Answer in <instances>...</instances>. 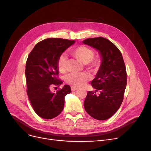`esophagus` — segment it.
<instances>
[{
  "label": "esophagus",
  "instance_id": "34e87169",
  "mask_svg": "<svg viewBox=\"0 0 151 151\" xmlns=\"http://www.w3.org/2000/svg\"><path fill=\"white\" fill-rule=\"evenodd\" d=\"M71 91H75L77 89H78V88H76V87H75V86H71Z\"/></svg>",
  "mask_w": 151,
  "mask_h": 151
}]
</instances>
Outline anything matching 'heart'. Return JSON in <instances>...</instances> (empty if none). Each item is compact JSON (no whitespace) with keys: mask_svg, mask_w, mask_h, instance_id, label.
Returning a JSON list of instances; mask_svg holds the SVG:
<instances>
[{"mask_svg":"<svg viewBox=\"0 0 151 151\" xmlns=\"http://www.w3.org/2000/svg\"><path fill=\"white\" fill-rule=\"evenodd\" d=\"M69 52L76 59L84 63L86 67L89 69L99 67L101 63V58L94 57L93 50L87 46L81 45L77 46L70 50ZM67 65L66 57L63 55H60L57 61V68L59 72L65 73L67 70ZM88 80V74L84 72L71 73L66 77L67 83L75 87L83 86Z\"/></svg>","mask_w":151,"mask_h":151,"instance_id":"obj_1","label":"heart"}]
</instances>
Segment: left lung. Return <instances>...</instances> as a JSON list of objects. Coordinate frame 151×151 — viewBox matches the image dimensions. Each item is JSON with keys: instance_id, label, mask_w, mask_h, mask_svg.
<instances>
[{"instance_id": "8db88e82", "label": "left lung", "mask_w": 151, "mask_h": 151, "mask_svg": "<svg viewBox=\"0 0 151 151\" xmlns=\"http://www.w3.org/2000/svg\"><path fill=\"white\" fill-rule=\"evenodd\" d=\"M83 43L97 49L102 60L96 77L91 82L96 91L88 92L84 109L96 119L106 120L119 109L124 99L127 85L125 63L119 50L106 38H87Z\"/></svg>"}]
</instances>
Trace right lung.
Segmentation results:
<instances>
[{
    "label": "right lung",
    "instance_id": "1",
    "mask_svg": "<svg viewBox=\"0 0 151 151\" xmlns=\"http://www.w3.org/2000/svg\"><path fill=\"white\" fill-rule=\"evenodd\" d=\"M75 42L62 38H47L38 42L30 52L26 63L27 93L36 114L51 119L62 111L70 86L65 85L55 92L51 88L59 87L57 61L59 57Z\"/></svg>",
    "mask_w": 151,
    "mask_h": 151
}]
</instances>
